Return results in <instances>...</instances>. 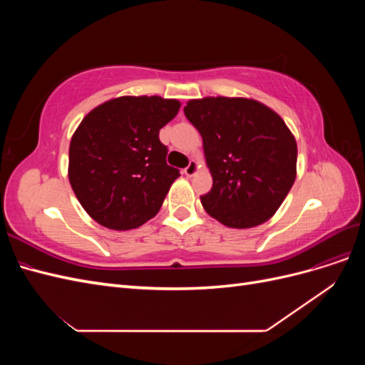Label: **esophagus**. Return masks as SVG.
<instances>
[{"label": "esophagus", "instance_id": "34e87169", "mask_svg": "<svg viewBox=\"0 0 365 365\" xmlns=\"http://www.w3.org/2000/svg\"><path fill=\"white\" fill-rule=\"evenodd\" d=\"M197 169H200V164H197L195 160H192V161L189 163V165H187V168L184 169V173H185L187 176H193V175L197 172Z\"/></svg>", "mask_w": 365, "mask_h": 365}]
</instances>
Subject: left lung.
<instances>
[{
    "label": "left lung",
    "instance_id": "8db88e82",
    "mask_svg": "<svg viewBox=\"0 0 365 365\" xmlns=\"http://www.w3.org/2000/svg\"><path fill=\"white\" fill-rule=\"evenodd\" d=\"M184 114L200 130L213 176L201 196L205 212L231 228L267 222L297 175V143L282 117L244 97L189 101Z\"/></svg>",
    "mask_w": 365,
    "mask_h": 365
}]
</instances>
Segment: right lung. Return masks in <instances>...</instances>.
Wrapping results in <instances>:
<instances>
[{
    "instance_id": "add662e5",
    "label": "right lung",
    "mask_w": 365,
    "mask_h": 365,
    "mask_svg": "<svg viewBox=\"0 0 365 365\" xmlns=\"http://www.w3.org/2000/svg\"><path fill=\"white\" fill-rule=\"evenodd\" d=\"M181 103L158 96H125L94 108L70 143L68 178L96 222L130 230L158 213L180 170L165 161L160 129Z\"/></svg>"
}]
</instances>
